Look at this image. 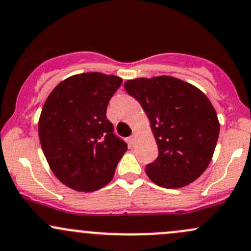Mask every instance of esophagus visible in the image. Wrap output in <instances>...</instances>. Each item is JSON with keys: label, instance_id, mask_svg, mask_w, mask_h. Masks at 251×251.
I'll return each instance as SVG.
<instances>
[{"label": "esophagus", "instance_id": "esophagus-1", "mask_svg": "<svg viewBox=\"0 0 251 251\" xmlns=\"http://www.w3.org/2000/svg\"><path fill=\"white\" fill-rule=\"evenodd\" d=\"M135 139H137V134H135V132H133V133L129 135L128 142L131 143V144H134V143H135Z\"/></svg>", "mask_w": 251, "mask_h": 251}]
</instances>
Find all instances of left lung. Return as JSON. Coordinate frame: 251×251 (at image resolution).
<instances>
[{
  "label": "left lung",
  "instance_id": "1",
  "mask_svg": "<svg viewBox=\"0 0 251 251\" xmlns=\"http://www.w3.org/2000/svg\"><path fill=\"white\" fill-rule=\"evenodd\" d=\"M124 86L148 114L158 145V157L145 169L150 179L168 189L195 181L208 168L220 134L205 94L165 75L128 80Z\"/></svg>",
  "mask_w": 251,
  "mask_h": 251
}]
</instances>
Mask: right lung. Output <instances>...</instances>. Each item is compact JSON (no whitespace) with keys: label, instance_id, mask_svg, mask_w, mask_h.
Segmentation results:
<instances>
[{"label":"right lung","instance_id":"obj_1","mask_svg":"<svg viewBox=\"0 0 251 251\" xmlns=\"http://www.w3.org/2000/svg\"><path fill=\"white\" fill-rule=\"evenodd\" d=\"M122 83L116 75L83 73L63 80L46 100L39 122L41 148L68 188L96 191L113 178L127 144L113 133L106 109Z\"/></svg>","mask_w":251,"mask_h":251}]
</instances>
